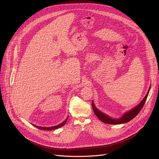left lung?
Here are the masks:
<instances>
[{"mask_svg":"<svg viewBox=\"0 0 159 159\" xmlns=\"http://www.w3.org/2000/svg\"><path fill=\"white\" fill-rule=\"evenodd\" d=\"M150 87L148 89V92L147 93V95L143 98V99L142 101V102L137 106H136L133 109H131V110L129 111L128 112H126V113H125L124 115L121 118H120V119H112V118H110L109 116H108L107 115H105L104 113L101 112L99 110H98L96 108V107L95 106V105L94 104V102L93 101H92V106H93L94 112L96 114V115L97 116V117L102 122H103L104 123L110 124V125H118V124H122V123H127V122L131 121L132 119H133L136 116H137L140 112L141 109H142L143 106H144V104L145 103L147 98L148 97V93H149V91H150Z\"/></svg>","mask_w":159,"mask_h":159,"instance_id":"left-lung-1","label":"left lung"}]
</instances>
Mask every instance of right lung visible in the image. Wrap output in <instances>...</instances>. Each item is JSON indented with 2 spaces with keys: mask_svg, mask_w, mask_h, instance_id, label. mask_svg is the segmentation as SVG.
I'll return each instance as SVG.
<instances>
[{
  "mask_svg": "<svg viewBox=\"0 0 159 159\" xmlns=\"http://www.w3.org/2000/svg\"><path fill=\"white\" fill-rule=\"evenodd\" d=\"M68 120V117L66 118V120L62 122L61 124L60 125H58L57 126H52V127H41V126H36L34 125H33V126H34L35 127L40 129H43V130H53V129H57L58 128H60L61 126H63V125H65V124L66 123V121Z\"/></svg>",
  "mask_w": 159,
  "mask_h": 159,
  "instance_id": "right-lung-1",
  "label": "right lung"
}]
</instances>
